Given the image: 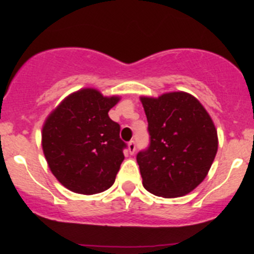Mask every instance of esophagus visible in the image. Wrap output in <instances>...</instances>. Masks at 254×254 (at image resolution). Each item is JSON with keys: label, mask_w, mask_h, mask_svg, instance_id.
I'll return each mask as SVG.
<instances>
[{"label": "esophagus", "mask_w": 254, "mask_h": 254, "mask_svg": "<svg viewBox=\"0 0 254 254\" xmlns=\"http://www.w3.org/2000/svg\"><path fill=\"white\" fill-rule=\"evenodd\" d=\"M127 148H129L130 155H132V153H135V151H136V143H135L134 140H131V141L127 143Z\"/></svg>", "instance_id": "obj_1"}]
</instances>
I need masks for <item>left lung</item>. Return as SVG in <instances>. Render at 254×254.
<instances>
[{
  "instance_id": "obj_1",
  "label": "left lung",
  "mask_w": 254,
  "mask_h": 254,
  "mask_svg": "<svg viewBox=\"0 0 254 254\" xmlns=\"http://www.w3.org/2000/svg\"><path fill=\"white\" fill-rule=\"evenodd\" d=\"M150 145L136 156L142 186L162 198L186 195L204 181L217 152V131L200 102L186 92L141 97Z\"/></svg>"
}]
</instances>
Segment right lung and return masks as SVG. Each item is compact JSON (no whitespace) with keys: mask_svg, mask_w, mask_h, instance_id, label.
<instances>
[{"mask_svg":"<svg viewBox=\"0 0 254 254\" xmlns=\"http://www.w3.org/2000/svg\"><path fill=\"white\" fill-rule=\"evenodd\" d=\"M119 99L93 88L79 89L45 120L42 146L49 168L71 191L91 195L114 183L127 147L120 125L108 115Z\"/></svg>","mask_w":254,"mask_h":254,"instance_id":"1","label":"right lung"}]
</instances>
